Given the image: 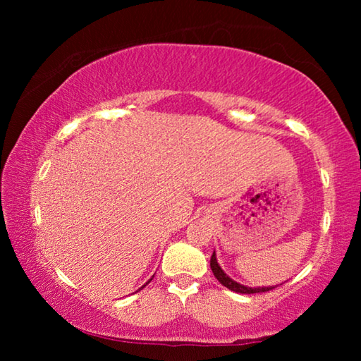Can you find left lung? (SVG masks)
<instances>
[{
	"label": "left lung",
	"mask_w": 361,
	"mask_h": 361,
	"mask_svg": "<svg viewBox=\"0 0 361 361\" xmlns=\"http://www.w3.org/2000/svg\"><path fill=\"white\" fill-rule=\"evenodd\" d=\"M210 267H212V271H213V276L216 277V280H218L219 283L224 285L226 288H229V290H232V291H235V293H242V295H253V293H262V291H269V290L276 288V286H264V288H261V286H259V288H248V286H243V285H240V283L234 282V280H232V279H229L228 276H226V274L223 272V269L219 267L215 253L212 255Z\"/></svg>",
	"instance_id": "1"
}]
</instances>
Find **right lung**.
I'll use <instances>...</instances> for the list:
<instances>
[{
    "label": "right lung",
    "mask_w": 361,
    "mask_h": 361,
    "mask_svg": "<svg viewBox=\"0 0 361 361\" xmlns=\"http://www.w3.org/2000/svg\"><path fill=\"white\" fill-rule=\"evenodd\" d=\"M142 288H143V286H142Z\"/></svg>",
    "instance_id": "1"
}]
</instances>
